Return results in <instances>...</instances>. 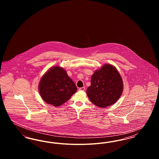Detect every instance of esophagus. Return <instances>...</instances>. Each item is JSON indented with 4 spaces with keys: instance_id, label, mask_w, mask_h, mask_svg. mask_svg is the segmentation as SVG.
I'll return each mask as SVG.
<instances>
[{
    "instance_id": "34e87169",
    "label": "esophagus",
    "mask_w": 159,
    "mask_h": 159,
    "mask_svg": "<svg viewBox=\"0 0 159 159\" xmlns=\"http://www.w3.org/2000/svg\"><path fill=\"white\" fill-rule=\"evenodd\" d=\"M80 91H84L85 90V87H82V88H79Z\"/></svg>"
}]
</instances>
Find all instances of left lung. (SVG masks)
I'll use <instances>...</instances> for the list:
<instances>
[{"mask_svg":"<svg viewBox=\"0 0 159 159\" xmlns=\"http://www.w3.org/2000/svg\"><path fill=\"white\" fill-rule=\"evenodd\" d=\"M91 84L86 90L91 102L99 107L105 108L114 104L120 97L123 85L117 70L106 64L96 70L91 77Z\"/></svg>","mask_w":159,"mask_h":159,"instance_id":"1","label":"left lung"}]
</instances>
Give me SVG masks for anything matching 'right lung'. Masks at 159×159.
Returning <instances> with one entry per match:
<instances>
[{"label": "right lung", "mask_w": 159, "mask_h": 159, "mask_svg": "<svg viewBox=\"0 0 159 159\" xmlns=\"http://www.w3.org/2000/svg\"><path fill=\"white\" fill-rule=\"evenodd\" d=\"M39 91L41 97L47 104L59 107L76 93L77 87L62 68H51L42 77Z\"/></svg>", "instance_id": "1"}]
</instances>
